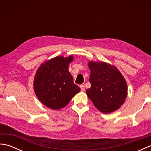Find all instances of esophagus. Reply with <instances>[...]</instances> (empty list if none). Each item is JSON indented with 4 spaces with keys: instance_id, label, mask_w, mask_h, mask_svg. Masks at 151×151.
Returning a JSON list of instances; mask_svg holds the SVG:
<instances>
[{
    "instance_id": "esophagus-1",
    "label": "esophagus",
    "mask_w": 151,
    "mask_h": 151,
    "mask_svg": "<svg viewBox=\"0 0 151 151\" xmlns=\"http://www.w3.org/2000/svg\"><path fill=\"white\" fill-rule=\"evenodd\" d=\"M80 87H81V91H85V86L84 85H81V86H80Z\"/></svg>"
}]
</instances>
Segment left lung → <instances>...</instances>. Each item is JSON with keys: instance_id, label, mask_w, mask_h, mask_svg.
<instances>
[{"instance_id": "8db88e82", "label": "left lung", "mask_w": 151, "mask_h": 151, "mask_svg": "<svg viewBox=\"0 0 151 151\" xmlns=\"http://www.w3.org/2000/svg\"><path fill=\"white\" fill-rule=\"evenodd\" d=\"M91 88L86 93L99 111L110 114L124 104L128 95L126 80L114 65L104 62L88 63Z\"/></svg>"}]
</instances>
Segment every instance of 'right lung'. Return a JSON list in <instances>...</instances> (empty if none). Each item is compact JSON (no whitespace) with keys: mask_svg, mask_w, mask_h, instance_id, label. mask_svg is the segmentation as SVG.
<instances>
[{"mask_svg":"<svg viewBox=\"0 0 151 151\" xmlns=\"http://www.w3.org/2000/svg\"><path fill=\"white\" fill-rule=\"evenodd\" d=\"M73 60V55L54 57L41 63L35 74V93L41 103L52 110H59L66 106L81 91L69 71Z\"/></svg>","mask_w":151,"mask_h":151,"instance_id":"1","label":"right lung"}]
</instances>
